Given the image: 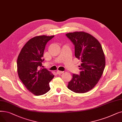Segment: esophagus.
Wrapping results in <instances>:
<instances>
[{
    "mask_svg": "<svg viewBox=\"0 0 122 122\" xmlns=\"http://www.w3.org/2000/svg\"><path fill=\"white\" fill-rule=\"evenodd\" d=\"M57 73L58 74H61V73H63V71H59V70H57Z\"/></svg>",
    "mask_w": 122,
    "mask_h": 122,
    "instance_id": "obj_1",
    "label": "esophagus"
}]
</instances>
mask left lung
Segmentation results:
<instances>
[{"instance_id":"obj_1","label":"left lung","mask_w":122,"mask_h":122,"mask_svg":"<svg viewBox=\"0 0 122 122\" xmlns=\"http://www.w3.org/2000/svg\"><path fill=\"white\" fill-rule=\"evenodd\" d=\"M75 46V57L81 62L80 75L73 74L68 88L77 93L92 89L101 77L105 67V57L101 45L94 36L85 32L66 34Z\"/></svg>"}]
</instances>
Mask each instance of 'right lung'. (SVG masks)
Here are the masks:
<instances>
[{"label":"right lung","mask_w":122,"mask_h":122,"mask_svg":"<svg viewBox=\"0 0 122 122\" xmlns=\"http://www.w3.org/2000/svg\"><path fill=\"white\" fill-rule=\"evenodd\" d=\"M54 37L41 35L30 39L18 56L19 78L28 90L36 96L45 94L50 90L49 84L54 77L46 69L41 68L46 44Z\"/></svg>","instance_id":"obj_1"}]
</instances>
